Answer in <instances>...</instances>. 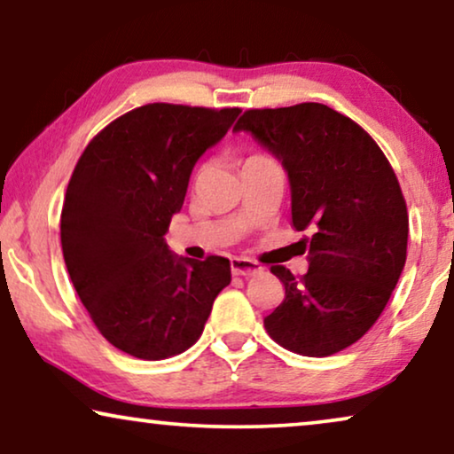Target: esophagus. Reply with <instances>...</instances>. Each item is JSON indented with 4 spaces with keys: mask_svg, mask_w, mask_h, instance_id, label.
I'll list each match as a JSON object with an SVG mask.
<instances>
[{
    "mask_svg": "<svg viewBox=\"0 0 454 454\" xmlns=\"http://www.w3.org/2000/svg\"><path fill=\"white\" fill-rule=\"evenodd\" d=\"M230 270H232L234 276H254L259 273L263 267H261L257 261L247 259V257H234L230 261Z\"/></svg>",
    "mask_w": 454,
    "mask_h": 454,
    "instance_id": "esophagus-1",
    "label": "esophagus"
}]
</instances>
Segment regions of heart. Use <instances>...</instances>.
I'll return each instance as SVG.
<instances>
[{"mask_svg": "<svg viewBox=\"0 0 454 454\" xmlns=\"http://www.w3.org/2000/svg\"><path fill=\"white\" fill-rule=\"evenodd\" d=\"M254 156H259V154H254ZM254 156H248V158H254ZM248 158H247V160H248Z\"/></svg>", "mask_w": 454, "mask_h": 454, "instance_id": "1", "label": "heart"}]
</instances>
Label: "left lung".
<instances>
[{
  "label": "left lung",
  "instance_id": "1",
  "mask_svg": "<svg viewBox=\"0 0 454 454\" xmlns=\"http://www.w3.org/2000/svg\"><path fill=\"white\" fill-rule=\"evenodd\" d=\"M282 160L292 226L302 232L309 271L271 273L286 296L265 329L294 354L325 357L356 343L391 298L407 257L405 197L379 144L346 114L318 102L248 108L234 125Z\"/></svg>",
  "mask_w": 454,
  "mask_h": 454
}]
</instances>
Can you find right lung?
Masks as SVG:
<instances>
[{"mask_svg":"<svg viewBox=\"0 0 454 454\" xmlns=\"http://www.w3.org/2000/svg\"><path fill=\"white\" fill-rule=\"evenodd\" d=\"M240 108L152 102L121 114L82 152L61 209V248L82 304L108 343L166 360L200 340L230 261L176 257L164 234L203 152Z\"/></svg>","mask_w":454,"mask_h":454,"instance_id":"obj_1","label":"right lung"}]
</instances>
